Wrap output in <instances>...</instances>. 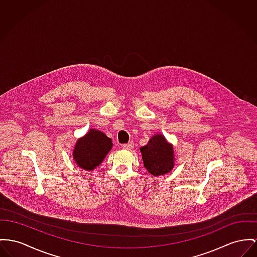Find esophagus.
Returning <instances> with one entry per match:
<instances>
[{
	"label": "esophagus",
	"mask_w": 257,
	"mask_h": 257,
	"mask_svg": "<svg viewBox=\"0 0 257 257\" xmlns=\"http://www.w3.org/2000/svg\"><path fill=\"white\" fill-rule=\"evenodd\" d=\"M123 149H126V150H131V149H133L134 148V142L133 141H131V142H128V143H126V144H122V146H121Z\"/></svg>",
	"instance_id": "obj_1"
}]
</instances>
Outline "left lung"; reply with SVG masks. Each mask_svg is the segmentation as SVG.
<instances>
[{
    "label": "left lung",
    "instance_id": "8db88e82",
    "mask_svg": "<svg viewBox=\"0 0 257 257\" xmlns=\"http://www.w3.org/2000/svg\"><path fill=\"white\" fill-rule=\"evenodd\" d=\"M143 165L152 175L167 174L174 166L173 146L161 134L151 137L148 143L140 148Z\"/></svg>",
    "mask_w": 257,
    "mask_h": 257
}]
</instances>
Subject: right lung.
Instances as JSON below:
<instances>
[{
    "mask_svg": "<svg viewBox=\"0 0 257 257\" xmlns=\"http://www.w3.org/2000/svg\"><path fill=\"white\" fill-rule=\"evenodd\" d=\"M112 147L111 138L100 131L91 128L85 137L79 138L76 142L73 159L83 170L92 171L102 163Z\"/></svg>",
    "mask_w": 257,
    "mask_h": 257,
    "instance_id": "add662e5",
    "label": "right lung"
}]
</instances>
